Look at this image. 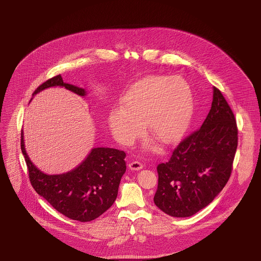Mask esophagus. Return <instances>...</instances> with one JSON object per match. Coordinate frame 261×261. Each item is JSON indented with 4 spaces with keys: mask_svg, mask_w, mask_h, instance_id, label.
I'll return each instance as SVG.
<instances>
[{
    "mask_svg": "<svg viewBox=\"0 0 261 261\" xmlns=\"http://www.w3.org/2000/svg\"><path fill=\"white\" fill-rule=\"evenodd\" d=\"M142 167H143V165H142V163L139 162V161H132V162L129 163V168H130L131 170H139V169H141Z\"/></svg>",
    "mask_w": 261,
    "mask_h": 261,
    "instance_id": "esophagus-1",
    "label": "esophagus"
}]
</instances>
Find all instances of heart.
<instances>
[{
  "instance_id": "b5f03b06",
  "label": "heart",
  "mask_w": 261,
  "mask_h": 261,
  "mask_svg": "<svg viewBox=\"0 0 261 261\" xmlns=\"http://www.w3.org/2000/svg\"><path fill=\"white\" fill-rule=\"evenodd\" d=\"M123 107L111 108L108 123L115 137L128 144L146 132L158 142H174L187 128L193 111L189 84L179 76H151L132 87Z\"/></svg>"
}]
</instances>
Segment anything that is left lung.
<instances>
[{
    "label": "left lung",
    "mask_w": 261,
    "mask_h": 261,
    "mask_svg": "<svg viewBox=\"0 0 261 261\" xmlns=\"http://www.w3.org/2000/svg\"><path fill=\"white\" fill-rule=\"evenodd\" d=\"M237 147L234 115L214 87L212 107L201 127L178 143L167 162L157 166L155 204L176 218L190 217L208 205L230 177Z\"/></svg>",
    "instance_id": "1"
}]
</instances>
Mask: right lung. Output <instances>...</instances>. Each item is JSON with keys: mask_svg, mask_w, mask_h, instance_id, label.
Here are the masks:
<instances>
[{"mask_svg": "<svg viewBox=\"0 0 261 261\" xmlns=\"http://www.w3.org/2000/svg\"><path fill=\"white\" fill-rule=\"evenodd\" d=\"M65 87L80 96L85 89L63 82L61 74L47 80L33 95L50 87ZM21 152L27 163L31 185L35 191L64 216L80 222L93 221L114 204L121 178L126 171L124 151L109 147H95L87 159L67 173L48 175L30 160L21 131Z\"/></svg>", "mask_w": 261, "mask_h": 261, "instance_id": "right-lung-1", "label": "right lung"}]
</instances>
